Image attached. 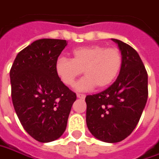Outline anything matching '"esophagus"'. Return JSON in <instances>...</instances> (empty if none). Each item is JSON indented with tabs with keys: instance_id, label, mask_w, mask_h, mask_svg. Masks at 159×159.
<instances>
[{
	"instance_id": "34e87169",
	"label": "esophagus",
	"mask_w": 159,
	"mask_h": 159,
	"mask_svg": "<svg viewBox=\"0 0 159 159\" xmlns=\"http://www.w3.org/2000/svg\"><path fill=\"white\" fill-rule=\"evenodd\" d=\"M76 96H77V98H78V99H82V100L85 98V95H84V94H80V93H78Z\"/></svg>"
}]
</instances>
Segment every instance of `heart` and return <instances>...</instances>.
Here are the masks:
<instances>
[{
	"label": "heart",
	"instance_id": "obj_1",
	"mask_svg": "<svg viewBox=\"0 0 159 159\" xmlns=\"http://www.w3.org/2000/svg\"><path fill=\"white\" fill-rule=\"evenodd\" d=\"M122 62V54L118 49L89 45L73 50L72 59L59 58L55 70L66 86H73L84 70L85 76L75 84V89L86 92L96 85L100 89L110 85L120 72Z\"/></svg>",
	"mask_w": 159,
	"mask_h": 159
}]
</instances>
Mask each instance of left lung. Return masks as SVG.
Instances as JSON below:
<instances>
[{
	"instance_id": "1",
	"label": "left lung",
	"mask_w": 159,
	"mask_h": 159,
	"mask_svg": "<svg viewBox=\"0 0 159 159\" xmlns=\"http://www.w3.org/2000/svg\"><path fill=\"white\" fill-rule=\"evenodd\" d=\"M112 41L122 54L119 75L105 91L85 98L87 127L96 139L107 143L132 134L148 100V74L139 54L120 40Z\"/></svg>"
}]
</instances>
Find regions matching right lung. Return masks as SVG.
Returning a JSON list of instances; mask_svg holds the SVG:
<instances>
[{
  "label": "right lung",
  "mask_w": 159,
  "mask_h": 159,
  "mask_svg": "<svg viewBox=\"0 0 159 159\" xmlns=\"http://www.w3.org/2000/svg\"><path fill=\"white\" fill-rule=\"evenodd\" d=\"M66 40L40 39L17 55L10 77L16 114L28 134L50 142L64 134L75 93L58 76L55 65Z\"/></svg>",
  "instance_id": "right-lung-1"
}]
</instances>
